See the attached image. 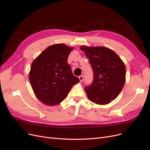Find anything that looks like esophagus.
Returning <instances> with one entry per match:
<instances>
[{
	"label": "esophagus",
	"mask_w": 150,
	"mask_h": 150,
	"mask_svg": "<svg viewBox=\"0 0 150 150\" xmlns=\"http://www.w3.org/2000/svg\"><path fill=\"white\" fill-rule=\"evenodd\" d=\"M83 79H84V76L83 75H81V76H79V80H80V82H82L83 81Z\"/></svg>",
	"instance_id": "1"
}]
</instances>
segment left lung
<instances>
[{
	"instance_id": "1",
	"label": "left lung",
	"mask_w": 150,
	"mask_h": 150,
	"mask_svg": "<svg viewBox=\"0 0 150 150\" xmlns=\"http://www.w3.org/2000/svg\"><path fill=\"white\" fill-rule=\"evenodd\" d=\"M93 72L92 84L84 90L88 98L97 105H107L115 99L123 88L126 67L121 58L105 47L81 46Z\"/></svg>"
}]
</instances>
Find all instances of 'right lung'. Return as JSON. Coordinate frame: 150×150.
<instances>
[{"label":"right lung","instance_id":"right-lung-1","mask_svg":"<svg viewBox=\"0 0 150 150\" xmlns=\"http://www.w3.org/2000/svg\"><path fill=\"white\" fill-rule=\"evenodd\" d=\"M73 49L64 44L52 45L31 64L29 80L35 96L44 104L54 106L60 103L73 86L80 82L67 63Z\"/></svg>","mask_w":150,"mask_h":150}]
</instances>
